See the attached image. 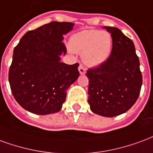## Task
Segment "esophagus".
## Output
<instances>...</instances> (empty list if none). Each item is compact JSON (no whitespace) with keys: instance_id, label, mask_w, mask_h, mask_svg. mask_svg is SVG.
Returning a JSON list of instances; mask_svg holds the SVG:
<instances>
[{"instance_id":"obj_1","label":"esophagus","mask_w":153,"mask_h":153,"mask_svg":"<svg viewBox=\"0 0 153 153\" xmlns=\"http://www.w3.org/2000/svg\"><path fill=\"white\" fill-rule=\"evenodd\" d=\"M78 69H79V72L81 73V75H84V74H85V72H86V69L84 67H83V65L80 64V66H79Z\"/></svg>"}]
</instances>
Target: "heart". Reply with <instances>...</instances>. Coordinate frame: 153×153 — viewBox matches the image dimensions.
I'll list each match as a JSON object with an SVG mask.
<instances>
[{"mask_svg":"<svg viewBox=\"0 0 153 153\" xmlns=\"http://www.w3.org/2000/svg\"><path fill=\"white\" fill-rule=\"evenodd\" d=\"M71 51L81 53V59L90 67L105 63L112 53V37L107 31L86 29L76 32L69 40Z\"/></svg>","mask_w":153,"mask_h":153,"instance_id":"b5f03b06","label":"heart"}]
</instances>
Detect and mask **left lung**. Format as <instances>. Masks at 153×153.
Segmentation results:
<instances>
[{"instance_id": "obj_1", "label": "left lung", "mask_w": 153, "mask_h": 153, "mask_svg": "<svg viewBox=\"0 0 153 153\" xmlns=\"http://www.w3.org/2000/svg\"><path fill=\"white\" fill-rule=\"evenodd\" d=\"M104 28L112 37V53L105 63L88 69V102L94 113L112 117L135 103L143 78L133 41L117 27Z\"/></svg>"}]
</instances>
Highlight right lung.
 <instances>
[{
  "instance_id": "add662e5",
  "label": "right lung",
  "mask_w": 153,
  "mask_h": 153,
  "mask_svg": "<svg viewBox=\"0 0 153 153\" xmlns=\"http://www.w3.org/2000/svg\"><path fill=\"white\" fill-rule=\"evenodd\" d=\"M73 26L51 22L26 32L14 47L9 82L15 100L27 111L47 115L62 108L67 90L80 75L79 63L60 62L67 53L63 35Z\"/></svg>"
}]
</instances>
